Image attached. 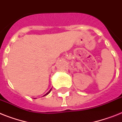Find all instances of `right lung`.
Here are the masks:
<instances>
[{"label": "right lung", "mask_w": 122, "mask_h": 122, "mask_svg": "<svg viewBox=\"0 0 122 122\" xmlns=\"http://www.w3.org/2000/svg\"><path fill=\"white\" fill-rule=\"evenodd\" d=\"M51 90H49V92H47V93H46V94H45V95H44V96H45V95H48V94H49V93H50V92H51ZM44 96H43V97H44ZM35 98H34V99H35Z\"/></svg>", "instance_id": "add662e5"}]
</instances>
